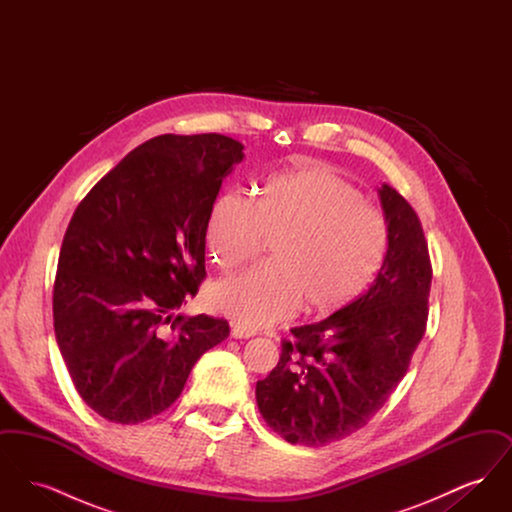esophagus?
<instances>
[{
    "label": "esophagus",
    "mask_w": 512,
    "mask_h": 512,
    "mask_svg": "<svg viewBox=\"0 0 512 512\" xmlns=\"http://www.w3.org/2000/svg\"><path fill=\"white\" fill-rule=\"evenodd\" d=\"M230 336L232 338H236V340H247V338H253V336H257V330H253V328H249V326H244V324H232V330H230Z\"/></svg>",
    "instance_id": "obj_1"
}]
</instances>
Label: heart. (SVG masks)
Masks as SVG:
<instances>
[{
  "label": "heart",
  "mask_w": 512,
  "mask_h": 512,
  "mask_svg": "<svg viewBox=\"0 0 512 512\" xmlns=\"http://www.w3.org/2000/svg\"><path fill=\"white\" fill-rule=\"evenodd\" d=\"M384 236L378 209L322 163L272 176L253 207L238 195H222L205 232L215 267H242L265 242L270 263L217 282L209 305L249 328L282 322L301 303L307 313H330L368 284Z\"/></svg>",
  "instance_id": "heart-1"
}]
</instances>
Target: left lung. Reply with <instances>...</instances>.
Segmentation results:
<instances>
[{"mask_svg": "<svg viewBox=\"0 0 512 512\" xmlns=\"http://www.w3.org/2000/svg\"><path fill=\"white\" fill-rule=\"evenodd\" d=\"M388 247L359 299L293 328L278 365L257 382V407L288 443L320 447L361 430L403 380L424 336L432 267L413 207L378 188Z\"/></svg>", "mask_w": 512, "mask_h": 512, "instance_id": "8db88e82", "label": "left lung"}]
</instances>
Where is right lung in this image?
<instances>
[{
	"label": "right lung",
	"instance_id": "add662e5",
	"mask_svg": "<svg viewBox=\"0 0 512 512\" xmlns=\"http://www.w3.org/2000/svg\"><path fill=\"white\" fill-rule=\"evenodd\" d=\"M244 146L163 134L130 151L76 207L53 286L55 340L84 403L138 424L178 399L222 318L174 317L205 278L207 220Z\"/></svg>",
	"mask_w": 512,
	"mask_h": 512
}]
</instances>
